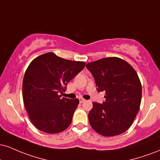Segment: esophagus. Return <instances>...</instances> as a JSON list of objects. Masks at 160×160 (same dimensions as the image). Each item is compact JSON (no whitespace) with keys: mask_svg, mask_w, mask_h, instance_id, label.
Masks as SVG:
<instances>
[{"mask_svg":"<svg viewBox=\"0 0 160 160\" xmlns=\"http://www.w3.org/2000/svg\"><path fill=\"white\" fill-rule=\"evenodd\" d=\"M79 101H80V103H83V102H85L86 100L83 99V98H80V99H79Z\"/></svg>","mask_w":160,"mask_h":160,"instance_id":"obj_1","label":"esophagus"}]
</instances>
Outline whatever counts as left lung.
Instances as JSON below:
<instances>
[{"label": "left lung", "instance_id": "left-lung-1", "mask_svg": "<svg viewBox=\"0 0 160 160\" xmlns=\"http://www.w3.org/2000/svg\"><path fill=\"white\" fill-rule=\"evenodd\" d=\"M95 79L97 91L105 92L106 101L93 102L88 121L98 133L114 136L128 130L133 122L142 99V85L134 68L118 57L86 64Z\"/></svg>", "mask_w": 160, "mask_h": 160}]
</instances>
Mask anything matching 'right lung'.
I'll list each match as a JSON object with an SVG mask.
<instances>
[{"label": "right lung", "mask_w": 160, "mask_h": 160, "mask_svg": "<svg viewBox=\"0 0 160 160\" xmlns=\"http://www.w3.org/2000/svg\"><path fill=\"white\" fill-rule=\"evenodd\" d=\"M84 62L66 60L53 53L36 57L23 80V100L31 122L38 130L58 133L71 124L79 100L61 98L68 82L85 67Z\"/></svg>", "instance_id": "1"}]
</instances>
